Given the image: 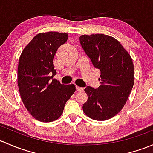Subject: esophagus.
Returning <instances> with one entry per match:
<instances>
[{"instance_id":"1","label":"esophagus","mask_w":153,"mask_h":153,"mask_svg":"<svg viewBox=\"0 0 153 153\" xmlns=\"http://www.w3.org/2000/svg\"><path fill=\"white\" fill-rule=\"evenodd\" d=\"M83 90H84L83 88L79 87V86H76V91H78V92H82Z\"/></svg>"}]
</instances>
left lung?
I'll list each match as a JSON object with an SVG mask.
<instances>
[{
    "instance_id": "8db88e82",
    "label": "left lung",
    "mask_w": 153,
    "mask_h": 153,
    "mask_svg": "<svg viewBox=\"0 0 153 153\" xmlns=\"http://www.w3.org/2000/svg\"><path fill=\"white\" fill-rule=\"evenodd\" d=\"M80 43L94 67L101 71V86L84 89L88 99L83 110L92 119L106 121L116 115L127 101L135 80L133 62L119 41L109 35H81Z\"/></svg>"
}]
</instances>
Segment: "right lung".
<instances>
[{
  "instance_id": "right-lung-1",
  "label": "right lung",
  "mask_w": 153,
  "mask_h": 153,
  "mask_svg": "<svg viewBox=\"0 0 153 153\" xmlns=\"http://www.w3.org/2000/svg\"><path fill=\"white\" fill-rule=\"evenodd\" d=\"M67 39V33H39L20 56L18 85L21 100L31 115L41 122L59 118L67 101L75 92L74 84L64 85L53 78L56 74L54 57Z\"/></svg>"
}]
</instances>
